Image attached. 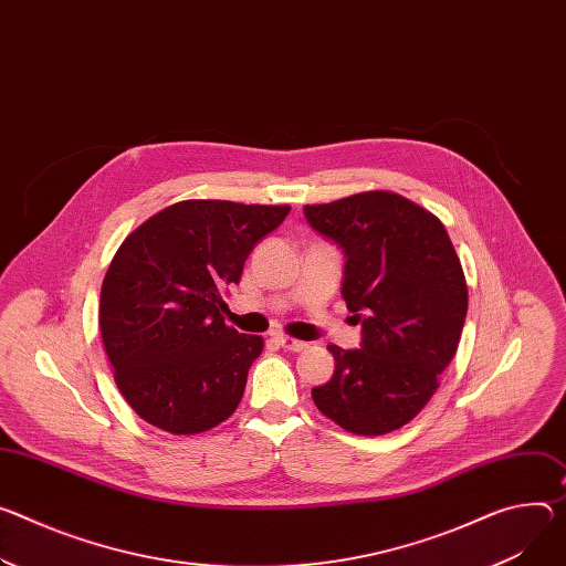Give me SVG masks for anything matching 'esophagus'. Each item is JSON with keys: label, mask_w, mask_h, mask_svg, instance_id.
<instances>
[{"label": "esophagus", "mask_w": 566, "mask_h": 566, "mask_svg": "<svg viewBox=\"0 0 566 566\" xmlns=\"http://www.w3.org/2000/svg\"><path fill=\"white\" fill-rule=\"evenodd\" d=\"M275 340H277V345H282V347H284V349H289V352H302V349L310 347V343L297 340V338H291V336H284V334L275 336Z\"/></svg>", "instance_id": "34e87169"}]
</instances>
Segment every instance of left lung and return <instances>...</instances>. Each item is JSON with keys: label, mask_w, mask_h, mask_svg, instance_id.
<instances>
[{"label": "left lung", "mask_w": 566, "mask_h": 566, "mask_svg": "<svg viewBox=\"0 0 566 566\" xmlns=\"http://www.w3.org/2000/svg\"><path fill=\"white\" fill-rule=\"evenodd\" d=\"M310 226L347 256L343 300L361 349L329 345L334 377L312 390L323 416L356 436L413 420L440 386L468 316V282L442 221L392 191L304 205Z\"/></svg>", "instance_id": "1"}]
</instances>
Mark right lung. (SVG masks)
Masks as SVG:
<instances>
[{
    "instance_id": "obj_1",
    "label": "right lung",
    "mask_w": 566,
    "mask_h": 566,
    "mask_svg": "<svg viewBox=\"0 0 566 566\" xmlns=\"http://www.w3.org/2000/svg\"><path fill=\"white\" fill-rule=\"evenodd\" d=\"M289 212L193 198L124 239L101 284L98 327L115 384L144 422L193 436L234 413L264 338L226 325L223 293Z\"/></svg>"
}]
</instances>
